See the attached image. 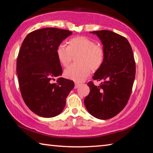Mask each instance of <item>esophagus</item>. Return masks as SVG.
<instances>
[{"label": "esophagus", "mask_w": 153, "mask_h": 153, "mask_svg": "<svg viewBox=\"0 0 153 153\" xmlns=\"http://www.w3.org/2000/svg\"><path fill=\"white\" fill-rule=\"evenodd\" d=\"M79 83H77V82L75 83V86H74V88H77L79 87Z\"/></svg>", "instance_id": "esophagus-1"}]
</instances>
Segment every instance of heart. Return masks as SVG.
<instances>
[{
    "mask_svg": "<svg viewBox=\"0 0 153 153\" xmlns=\"http://www.w3.org/2000/svg\"><path fill=\"white\" fill-rule=\"evenodd\" d=\"M56 55L62 65L67 67L76 56L77 63L71 65L65 71V76L76 82H82L89 76L90 69L98 70L104 62L105 51L102 46L95 42L91 38L85 36L72 38L64 44L59 45L56 49Z\"/></svg>",
    "mask_w": 153,
    "mask_h": 153,
    "instance_id": "heart-1",
    "label": "heart"
}]
</instances>
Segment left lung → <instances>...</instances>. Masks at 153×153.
I'll return each instance as SVG.
<instances>
[{"mask_svg": "<svg viewBox=\"0 0 153 153\" xmlns=\"http://www.w3.org/2000/svg\"><path fill=\"white\" fill-rule=\"evenodd\" d=\"M102 41L105 59L93 79L102 82L95 86L89 82L90 93L84 105L92 116L111 119L122 111L130 97L136 75L132 48L125 37L109 30L90 32Z\"/></svg>", "mask_w": 153, "mask_h": 153, "instance_id": "obj_1", "label": "left lung"}]
</instances>
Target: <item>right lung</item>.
<instances>
[{"label":"right lung","mask_w":153,"mask_h":153,"mask_svg":"<svg viewBox=\"0 0 153 153\" xmlns=\"http://www.w3.org/2000/svg\"><path fill=\"white\" fill-rule=\"evenodd\" d=\"M71 33L67 30L42 28L28 33L21 46L17 59L21 94L27 107L40 117L60 114L74 88L72 80L63 77L52 82L63 73L56 49Z\"/></svg>","instance_id":"1"}]
</instances>
